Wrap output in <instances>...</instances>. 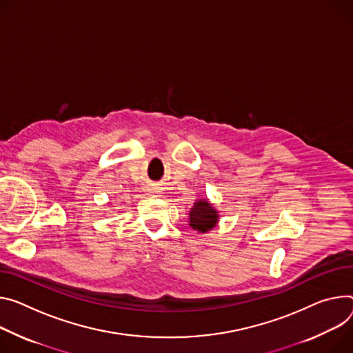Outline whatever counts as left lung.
<instances>
[{
    "label": "left lung",
    "instance_id": "left-lung-1",
    "mask_svg": "<svg viewBox=\"0 0 353 353\" xmlns=\"http://www.w3.org/2000/svg\"><path fill=\"white\" fill-rule=\"evenodd\" d=\"M218 218V211L211 203H208V200H199L194 203L193 208L190 210L188 225L200 234H205L216 225Z\"/></svg>",
    "mask_w": 353,
    "mask_h": 353
}]
</instances>
